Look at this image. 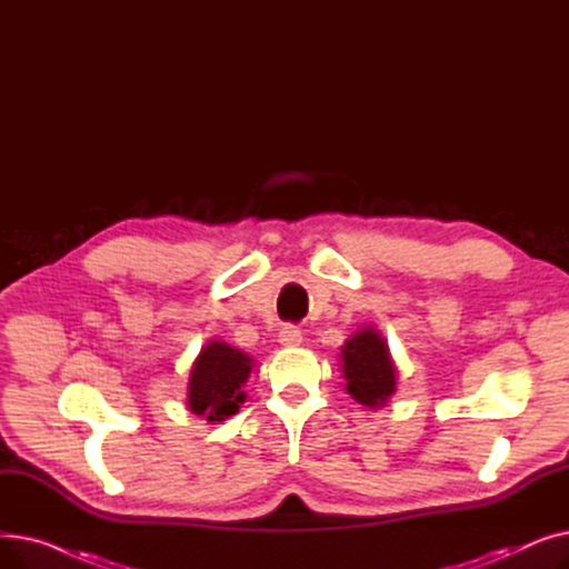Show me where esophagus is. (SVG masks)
Returning <instances> with one entry per match:
<instances>
[{
	"label": "esophagus",
	"instance_id": "esophagus-1",
	"mask_svg": "<svg viewBox=\"0 0 569 569\" xmlns=\"http://www.w3.org/2000/svg\"><path fill=\"white\" fill-rule=\"evenodd\" d=\"M279 343L283 346H300L302 343V330L295 325H283L279 332Z\"/></svg>",
	"mask_w": 569,
	"mask_h": 569
}]
</instances>
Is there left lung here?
<instances>
[{"label":"left lung","instance_id":"left-lung-1","mask_svg":"<svg viewBox=\"0 0 569 569\" xmlns=\"http://www.w3.org/2000/svg\"><path fill=\"white\" fill-rule=\"evenodd\" d=\"M341 371L348 395L371 410L382 408L397 390L390 348L373 327H362L341 346Z\"/></svg>","mask_w":569,"mask_h":569}]
</instances>
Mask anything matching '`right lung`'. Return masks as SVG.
I'll return each mask as SVG.
<instances>
[{"instance_id": "1", "label": "right lung", "mask_w": 569, "mask_h": 569, "mask_svg": "<svg viewBox=\"0 0 569 569\" xmlns=\"http://www.w3.org/2000/svg\"><path fill=\"white\" fill-rule=\"evenodd\" d=\"M251 376V357L223 341H209L200 350L189 376L187 406L207 422H223L239 410L247 395L242 385Z\"/></svg>"}]
</instances>
